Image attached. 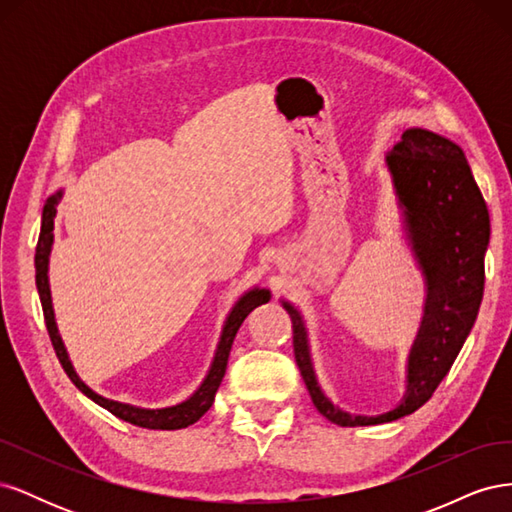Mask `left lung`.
<instances>
[{"label":"left lung","instance_id":"1","mask_svg":"<svg viewBox=\"0 0 512 512\" xmlns=\"http://www.w3.org/2000/svg\"><path fill=\"white\" fill-rule=\"evenodd\" d=\"M412 250L427 284L425 314L408 356L401 404L378 416L350 414L322 393L309 356L299 309L282 301L292 320L294 359L316 410L342 427L397 421L421 408L455 363L483 299L489 213L459 145L423 128H410L386 153Z\"/></svg>","mask_w":512,"mask_h":512}]
</instances>
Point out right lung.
Here are the masks:
<instances>
[{"instance_id":"obj_1","label":"right lung","mask_w":512,"mask_h":512,"mask_svg":"<svg viewBox=\"0 0 512 512\" xmlns=\"http://www.w3.org/2000/svg\"><path fill=\"white\" fill-rule=\"evenodd\" d=\"M61 200V190L53 196L46 198L44 209H42V228H40V237L36 245V286L40 294V303H42V312H44V322H46V331H49V337L53 342L55 354L68 374V378L74 382L76 389L85 393L91 401H96L98 406L115 414L117 418L138 427L145 429H183L188 425H194L200 416H203L211 406L215 393H218L222 378L226 374V365H228V354L232 348V342H235V335L247 314L252 312L254 307L267 303L271 299V292L265 288H254L247 290L243 297L235 303V307L230 309V314L224 322V329L220 335V344L218 350H215L213 363L209 367V374L205 376L203 384L198 386L192 397L177 406L170 408H158V410H147V408H136L130 404H119V401L106 399L98 393H94L89 386L76 376V371L68 359V352L64 348V342H61L57 324H55V314H53V301H51V288H49V256H51V247H53V220L57 213V203Z\"/></svg>"}]
</instances>
